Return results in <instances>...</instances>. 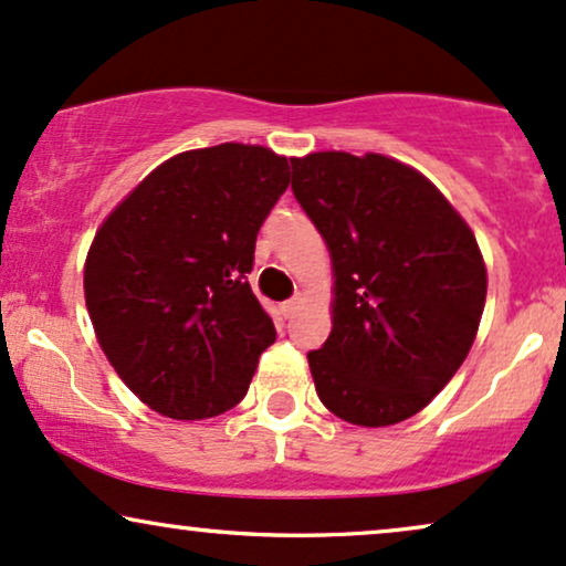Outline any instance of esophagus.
<instances>
[{
    "label": "esophagus",
    "instance_id": "esophagus-1",
    "mask_svg": "<svg viewBox=\"0 0 566 566\" xmlns=\"http://www.w3.org/2000/svg\"><path fill=\"white\" fill-rule=\"evenodd\" d=\"M296 306H298V298H289V302L281 304V315L283 317H291L296 312Z\"/></svg>",
    "mask_w": 566,
    "mask_h": 566
}]
</instances>
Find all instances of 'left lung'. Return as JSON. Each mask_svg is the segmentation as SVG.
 Here are the masks:
<instances>
[{"label":"left lung","mask_w":566,"mask_h":566,"mask_svg":"<svg viewBox=\"0 0 566 566\" xmlns=\"http://www.w3.org/2000/svg\"><path fill=\"white\" fill-rule=\"evenodd\" d=\"M291 167L336 272L333 331L306 354L319 401L361 428L407 420L475 340L488 289L475 235L428 178L390 157L315 151Z\"/></svg>","instance_id":"obj_1"}]
</instances>
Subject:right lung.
Returning <instances> with one entry per match:
<instances>
[{
	"label": "right lung",
	"instance_id": "right-lung-1",
	"mask_svg": "<svg viewBox=\"0 0 566 566\" xmlns=\"http://www.w3.org/2000/svg\"><path fill=\"white\" fill-rule=\"evenodd\" d=\"M289 170L264 146L184 151L96 230L83 270L91 323L115 373L159 415L205 420L247 396L275 340L247 275Z\"/></svg>",
	"mask_w": 566,
	"mask_h": 566
}]
</instances>
